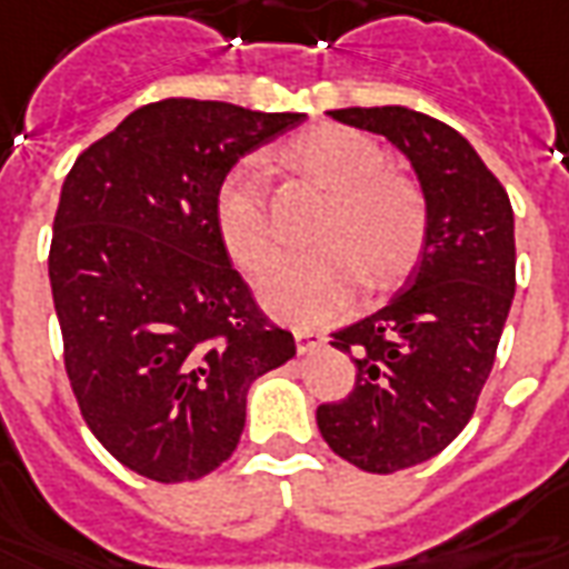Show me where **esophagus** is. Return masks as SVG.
<instances>
[{
  "label": "esophagus",
  "mask_w": 569,
  "mask_h": 569,
  "mask_svg": "<svg viewBox=\"0 0 569 569\" xmlns=\"http://www.w3.org/2000/svg\"><path fill=\"white\" fill-rule=\"evenodd\" d=\"M326 343V335L322 331H313V328H296V347L298 352H310Z\"/></svg>",
  "instance_id": "34e87169"
}]
</instances>
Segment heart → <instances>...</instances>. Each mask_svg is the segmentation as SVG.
Here are the masks:
<instances>
[{
  "mask_svg": "<svg viewBox=\"0 0 569 569\" xmlns=\"http://www.w3.org/2000/svg\"><path fill=\"white\" fill-rule=\"evenodd\" d=\"M277 162L328 192L313 229L319 250L286 259L259 283L273 317L317 322L340 313L359 283L382 292L422 259L428 201L413 178L386 166L380 144L347 126H310L277 150ZM217 231L229 259L250 277L271 264L273 229L262 174L238 166L217 192Z\"/></svg>",
  "mask_w": 569,
  "mask_h": 569,
  "instance_id": "heart-1",
  "label": "heart"
}]
</instances>
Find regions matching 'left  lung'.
I'll list each match as a JSON object with an SVG mask.
<instances>
[{
    "label": "left lung",
    "instance_id": "8db88e82",
    "mask_svg": "<svg viewBox=\"0 0 569 569\" xmlns=\"http://www.w3.org/2000/svg\"><path fill=\"white\" fill-rule=\"evenodd\" d=\"M328 117L389 138L428 201V241L401 292L331 335L356 389L317 410L331 452L395 473L443 452L477 410L516 296L512 204L465 134L428 113L386 104Z\"/></svg>",
    "mask_w": 569,
    "mask_h": 569
}]
</instances>
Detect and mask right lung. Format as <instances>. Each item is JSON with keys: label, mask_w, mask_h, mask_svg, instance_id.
Segmentation results:
<instances>
[{"label": "right lung", "mask_w": 569, "mask_h": 569, "mask_svg": "<svg viewBox=\"0 0 569 569\" xmlns=\"http://www.w3.org/2000/svg\"><path fill=\"white\" fill-rule=\"evenodd\" d=\"M305 113L162 99L83 150L62 183L50 289L83 422L153 482L208 477L241 440L252 380L296 356L217 231L241 156Z\"/></svg>", "instance_id": "right-lung-1"}]
</instances>
